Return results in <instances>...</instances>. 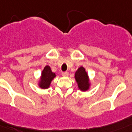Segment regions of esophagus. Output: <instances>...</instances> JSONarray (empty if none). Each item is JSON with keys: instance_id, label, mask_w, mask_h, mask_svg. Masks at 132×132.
<instances>
[{"instance_id": "obj_1", "label": "esophagus", "mask_w": 132, "mask_h": 132, "mask_svg": "<svg viewBox=\"0 0 132 132\" xmlns=\"http://www.w3.org/2000/svg\"><path fill=\"white\" fill-rule=\"evenodd\" d=\"M68 75H69V72L68 71H65V72L62 73V76H67Z\"/></svg>"}]
</instances>
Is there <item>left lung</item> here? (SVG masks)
Here are the masks:
<instances>
[{
	"instance_id": "1",
	"label": "left lung",
	"mask_w": 132,
	"mask_h": 132,
	"mask_svg": "<svg viewBox=\"0 0 132 132\" xmlns=\"http://www.w3.org/2000/svg\"><path fill=\"white\" fill-rule=\"evenodd\" d=\"M74 78L78 87L80 91L86 92L91 87L90 79L85 67L81 66L76 70L74 74Z\"/></svg>"
}]
</instances>
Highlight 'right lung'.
Wrapping results in <instances>:
<instances>
[{"instance_id":"1","label":"right lung","mask_w":132,"mask_h":132,"mask_svg":"<svg viewBox=\"0 0 132 132\" xmlns=\"http://www.w3.org/2000/svg\"><path fill=\"white\" fill-rule=\"evenodd\" d=\"M56 76V74L52 71L51 67L49 65H46L42 71L39 80H38V85L42 89H48L50 87L52 81Z\"/></svg>"}]
</instances>
